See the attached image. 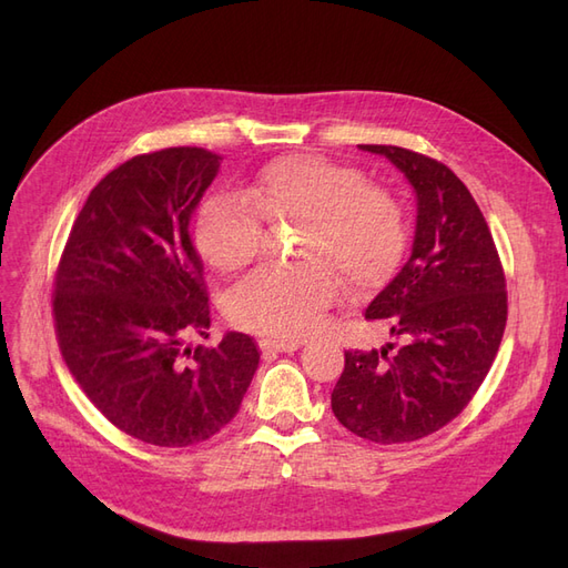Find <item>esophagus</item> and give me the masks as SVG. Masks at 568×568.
Listing matches in <instances>:
<instances>
[{"label":"esophagus","instance_id":"obj_1","mask_svg":"<svg viewBox=\"0 0 568 568\" xmlns=\"http://www.w3.org/2000/svg\"><path fill=\"white\" fill-rule=\"evenodd\" d=\"M261 348L265 355L294 353L301 348V341H282V338H261Z\"/></svg>","mask_w":568,"mask_h":568}]
</instances>
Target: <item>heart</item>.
Masks as SVG:
<instances>
[{
    "label": "heart",
    "mask_w": 568,
    "mask_h": 568,
    "mask_svg": "<svg viewBox=\"0 0 568 568\" xmlns=\"http://www.w3.org/2000/svg\"><path fill=\"white\" fill-rule=\"evenodd\" d=\"M301 225L303 265L261 267L227 296V317L251 332L301 338L315 329L341 282L355 296L379 288L407 244L400 199L369 184L355 165L311 153L267 163L242 199L215 196L196 217V246L215 270L232 274L265 246V225Z\"/></svg>",
    "instance_id": "obj_1"
}]
</instances>
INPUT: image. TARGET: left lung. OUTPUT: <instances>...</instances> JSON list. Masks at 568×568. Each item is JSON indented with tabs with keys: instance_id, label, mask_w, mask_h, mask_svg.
Segmentation results:
<instances>
[{
	"instance_id": "1",
	"label": "left lung",
	"mask_w": 568,
	"mask_h": 568,
	"mask_svg": "<svg viewBox=\"0 0 568 568\" xmlns=\"http://www.w3.org/2000/svg\"><path fill=\"white\" fill-rule=\"evenodd\" d=\"M400 168L417 192L409 261L365 311L403 341L392 351H346L332 390L336 419L355 436L409 443L469 405L507 324L505 270L488 222L448 165L388 144H359Z\"/></svg>"
}]
</instances>
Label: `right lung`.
<instances>
[{
	"instance_id": "add662e5",
	"label": "right lung",
	"mask_w": 568,
	"mask_h": 568,
	"mask_svg": "<svg viewBox=\"0 0 568 568\" xmlns=\"http://www.w3.org/2000/svg\"><path fill=\"white\" fill-rule=\"evenodd\" d=\"M220 161L209 149L170 146L111 170L78 213L54 277L51 315L68 369L115 428L159 448L215 436L261 363L257 343L239 332L213 348L186 346L211 326L189 225Z\"/></svg>"
}]
</instances>
